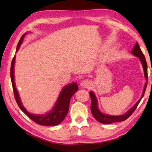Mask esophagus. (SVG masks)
I'll list each match as a JSON object with an SVG mask.
<instances>
[{"mask_svg": "<svg viewBox=\"0 0 152 152\" xmlns=\"http://www.w3.org/2000/svg\"><path fill=\"white\" fill-rule=\"evenodd\" d=\"M80 86L82 88H90L91 86V82L88 80H85L81 82Z\"/></svg>", "mask_w": 152, "mask_h": 152, "instance_id": "1", "label": "esophagus"}]
</instances>
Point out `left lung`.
I'll use <instances>...</instances> for the list:
<instances>
[{"mask_svg":"<svg viewBox=\"0 0 152 152\" xmlns=\"http://www.w3.org/2000/svg\"><path fill=\"white\" fill-rule=\"evenodd\" d=\"M132 52L133 55H135L136 56V57H138L140 59L141 62L143 65L145 77V78L148 80V64H147V62H146L145 56H144L143 52L141 51L137 42H136L134 47L133 48ZM147 84H148V82H146L145 87H144V89H143L142 96H141V99L139 100L137 103H136L134 106L132 108V109L129 110L128 112L126 113L125 115H120V116H112V115L102 114L101 112H100V110H99V108H98V106H97V101H96V97H95V95L93 92L91 91L89 94L91 99V109L92 115H93L94 117L95 118V119L96 121H98L101 123H104V124H110V123L119 122V121H123L126 120L132 115V113L135 111V110L136 109H137L139 103L140 102L141 99H142L144 94H145L146 87H147Z\"/></svg>","mask_w":152,"mask_h":152,"instance_id":"8db88e82","label":"left lung"}]
</instances>
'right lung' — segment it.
Wrapping results in <instances>:
<instances>
[{"label":"right lung","instance_id":"obj_1","mask_svg":"<svg viewBox=\"0 0 152 152\" xmlns=\"http://www.w3.org/2000/svg\"><path fill=\"white\" fill-rule=\"evenodd\" d=\"M25 35V33L22 35L20 37L19 43H18L17 50L18 51L20 45H21L23 40V38ZM15 56H14L12 60L11 66V78L12 89H13L15 99L16 100V102L18 106L20 109V110L23 112L27 116L30 118L33 121L35 122L37 124L41 125H46V126H52V125H57L62 121L65 119L66 116L68 114L69 110V104H70V101L71 97L75 92L78 90V86L77 85L76 82L71 83L68 86H66L62 89L61 93L59 96L57 102L55 104V106L51 110L50 113H48L45 115H37L30 114L29 112L27 111V110L25 109L23 106L22 105L21 102L19 99V94H18L17 90L15 87V84L14 81V64H15Z\"/></svg>","mask_w":152,"mask_h":152}]
</instances>
